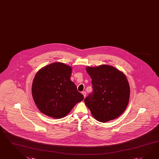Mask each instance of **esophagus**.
Masks as SVG:
<instances>
[{"label":"esophagus","instance_id":"obj_1","mask_svg":"<svg viewBox=\"0 0 159 159\" xmlns=\"http://www.w3.org/2000/svg\"><path fill=\"white\" fill-rule=\"evenodd\" d=\"M82 94L83 95L84 97L85 98L86 96V92H85V91H83V92H82Z\"/></svg>","mask_w":159,"mask_h":159}]
</instances>
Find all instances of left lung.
Instances as JSON below:
<instances>
[{
	"instance_id": "left-lung-1",
	"label": "left lung",
	"mask_w": 159,
	"mask_h": 159,
	"mask_svg": "<svg viewBox=\"0 0 159 159\" xmlns=\"http://www.w3.org/2000/svg\"><path fill=\"white\" fill-rule=\"evenodd\" d=\"M86 71L92 79L93 92L84 102L91 115L102 123L117 118L125 111L129 99L130 89L125 73L108 65L88 66Z\"/></svg>"
}]
</instances>
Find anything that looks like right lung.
<instances>
[{
	"label": "right lung",
	"instance_id": "obj_1",
	"mask_svg": "<svg viewBox=\"0 0 159 159\" xmlns=\"http://www.w3.org/2000/svg\"><path fill=\"white\" fill-rule=\"evenodd\" d=\"M72 68L54 62L39 69L32 86L34 103L46 116L61 119L66 116L84 96L70 79Z\"/></svg>",
	"mask_w": 159,
	"mask_h": 159
}]
</instances>
